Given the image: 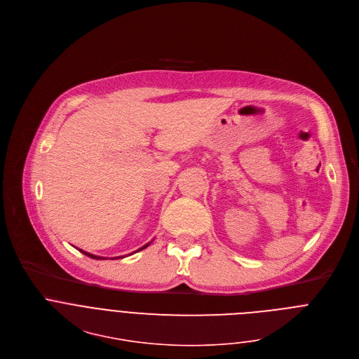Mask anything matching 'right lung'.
<instances>
[{"instance_id": "right-lung-1", "label": "right lung", "mask_w": 359, "mask_h": 359, "mask_svg": "<svg viewBox=\"0 0 359 359\" xmlns=\"http://www.w3.org/2000/svg\"><path fill=\"white\" fill-rule=\"evenodd\" d=\"M149 244H151V243H149ZM149 244H147V245H144V247H142V248H140V250H138V251H142V250H145V248H147V247H148V245H149ZM79 251H80V252H81V254H84V255H86V257H90V258H93V259H101V261H102V259H107V258H104V257H97V255H93V254H88V252H86V251H83V250H79ZM119 258H123V257H116V258H112V259H119Z\"/></svg>"}]
</instances>
